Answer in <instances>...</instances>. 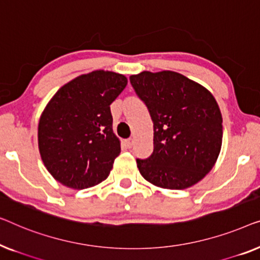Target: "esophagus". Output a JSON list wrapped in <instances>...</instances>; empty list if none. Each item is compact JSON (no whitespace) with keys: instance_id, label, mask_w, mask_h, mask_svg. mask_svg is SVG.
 <instances>
[{"instance_id":"obj_1","label":"esophagus","mask_w":260,"mask_h":260,"mask_svg":"<svg viewBox=\"0 0 260 260\" xmlns=\"http://www.w3.org/2000/svg\"><path fill=\"white\" fill-rule=\"evenodd\" d=\"M126 145H127V147H128V148L133 147V145H134V139H133V138L127 139V140H126Z\"/></svg>"}]
</instances>
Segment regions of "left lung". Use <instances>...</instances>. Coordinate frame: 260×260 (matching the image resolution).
<instances>
[{"label": "left lung", "instance_id": "left-lung-1", "mask_svg": "<svg viewBox=\"0 0 260 260\" xmlns=\"http://www.w3.org/2000/svg\"><path fill=\"white\" fill-rule=\"evenodd\" d=\"M135 93L153 121V153L137 159L142 177L161 188L184 189L202 180L217 161L222 118L208 90L179 73L132 75Z\"/></svg>", "mask_w": 260, "mask_h": 260}]
</instances>
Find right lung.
Instances as JSON below:
<instances>
[{
  "label": "right lung",
  "mask_w": 260,
  "mask_h": 260,
  "mask_svg": "<svg viewBox=\"0 0 260 260\" xmlns=\"http://www.w3.org/2000/svg\"><path fill=\"white\" fill-rule=\"evenodd\" d=\"M127 86L114 72L80 75L57 90L39 121V149L54 179L74 189L100 184L121 152L111 104Z\"/></svg>",
  "instance_id": "right-lung-1"
}]
</instances>
